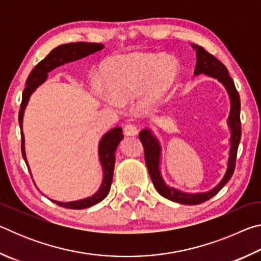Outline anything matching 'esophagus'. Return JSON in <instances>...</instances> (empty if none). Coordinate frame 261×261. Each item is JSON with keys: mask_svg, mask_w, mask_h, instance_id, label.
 Wrapping results in <instances>:
<instances>
[{"mask_svg": "<svg viewBox=\"0 0 261 261\" xmlns=\"http://www.w3.org/2000/svg\"><path fill=\"white\" fill-rule=\"evenodd\" d=\"M138 134V130H137V127L131 124V123H127V124L124 125V135L126 136H136Z\"/></svg>", "mask_w": 261, "mask_h": 261, "instance_id": "34e87169", "label": "esophagus"}]
</instances>
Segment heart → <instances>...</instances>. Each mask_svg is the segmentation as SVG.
<instances>
[{"mask_svg": "<svg viewBox=\"0 0 261 261\" xmlns=\"http://www.w3.org/2000/svg\"><path fill=\"white\" fill-rule=\"evenodd\" d=\"M101 71L109 94L102 88H99V93L108 103L139 96L141 105L149 106L171 87L178 67L170 57L135 53L112 57Z\"/></svg>", "mask_w": 261, "mask_h": 261, "instance_id": "obj_1", "label": "heart"}]
</instances>
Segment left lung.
<instances>
[{"mask_svg": "<svg viewBox=\"0 0 261 261\" xmlns=\"http://www.w3.org/2000/svg\"><path fill=\"white\" fill-rule=\"evenodd\" d=\"M194 49L197 50V65L194 69V74L205 73L207 76L216 78L218 81L223 84L224 87L227 88L229 96H230L231 101V108L230 114H229L228 123L231 130V137H230V152H229V160H228V168L226 171V175L222 178V180L216 185V187L211 190L208 192L204 193H184L180 192L178 190L174 188H169L168 185L163 182L160 174V153L161 147L159 145V141L155 137L152 135V132L148 129H145L140 131L139 139L143 144L144 147V155H145V162H146L147 169L151 179L155 187L156 191L161 194L162 197L167 198L171 201L179 202V204L184 205H198L201 202H205L212 197H214L224 185L228 183V180L231 178L235 170L236 166V158H237V149L238 145H240L241 136H242V126H241V99L240 94L235 87V84L231 77L229 76V72L224 64L216 59L214 55L207 51L204 47L192 45Z\"/></svg>", "mask_w": 261, "mask_h": 261, "instance_id": "obj_1", "label": "left lung"}]
</instances>
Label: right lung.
<instances>
[{"label": "right lung", "instance_id": "1", "mask_svg": "<svg viewBox=\"0 0 261 261\" xmlns=\"http://www.w3.org/2000/svg\"><path fill=\"white\" fill-rule=\"evenodd\" d=\"M103 48V45L101 43H93V42H73V43H67V45H61L53 49L49 54H48L45 59L35 65L34 69L31 71L30 76L26 81V87L23 92V99H21L20 103V110H19V126L20 129L23 127V116H24V109L26 105L29 102L30 95L32 92L37 88L39 85L46 81L47 74L53 69H55L60 65H63L64 63H69V62L81 60L83 57H86L88 55L93 54L95 51H99ZM21 135V154L26 161L25 155V146H24V135L23 131H20ZM123 139L122 135V127H115V129L107 132L101 139L99 144V156L100 162L103 168V180L101 184L100 189L96 191L93 196L85 198V199L77 200V201H70V202H60L55 201L56 205L61 207H65V208L71 210H84L87 207H91L95 204H98L101 200H103L107 194L109 193L110 187H112L113 182V175H114V166H115V151ZM29 167V165H28ZM31 174V173H30Z\"/></svg>", "mask_w": 261, "mask_h": 261}]
</instances>
